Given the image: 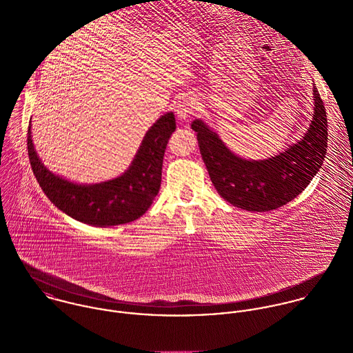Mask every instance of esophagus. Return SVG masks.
<instances>
[{
	"mask_svg": "<svg viewBox=\"0 0 353 353\" xmlns=\"http://www.w3.org/2000/svg\"><path fill=\"white\" fill-rule=\"evenodd\" d=\"M193 111H194V101L192 98H182L175 105L176 118L179 121H186L193 114Z\"/></svg>",
	"mask_w": 353,
	"mask_h": 353,
	"instance_id": "obj_1",
	"label": "esophagus"
}]
</instances>
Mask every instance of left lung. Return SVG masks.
I'll return each instance as SVG.
<instances>
[{
  "instance_id": "8db88e82",
  "label": "left lung",
  "mask_w": 353,
  "mask_h": 353,
  "mask_svg": "<svg viewBox=\"0 0 353 353\" xmlns=\"http://www.w3.org/2000/svg\"><path fill=\"white\" fill-rule=\"evenodd\" d=\"M314 90V112L302 139L263 160H248L231 151L202 119H194L202 160L217 193L234 206L269 212L296 199L323 164L327 119L323 101Z\"/></svg>"
}]
</instances>
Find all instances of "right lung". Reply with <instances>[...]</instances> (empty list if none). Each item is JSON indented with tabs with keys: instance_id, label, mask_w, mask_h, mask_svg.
<instances>
[{
	"instance_id": "1",
	"label": "right lung",
	"mask_w": 353,
	"mask_h": 353,
	"mask_svg": "<svg viewBox=\"0 0 353 353\" xmlns=\"http://www.w3.org/2000/svg\"><path fill=\"white\" fill-rule=\"evenodd\" d=\"M175 129L174 112H165L145 133L132 164L122 175L83 185L55 175L42 163L32 143L30 122V163L45 194L68 216L94 227L126 224L141 217L157 196L164 152Z\"/></svg>"
}]
</instances>
